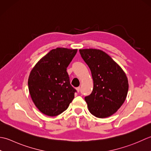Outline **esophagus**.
Segmentation results:
<instances>
[{
    "label": "esophagus",
    "mask_w": 151,
    "mask_h": 151,
    "mask_svg": "<svg viewBox=\"0 0 151 151\" xmlns=\"http://www.w3.org/2000/svg\"><path fill=\"white\" fill-rule=\"evenodd\" d=\"M76 90H77V91L78 92V93H79V91H80V87H77L76 88Z\"/></svg>",
    "instance_id": "obj_1"
}]
</instances>
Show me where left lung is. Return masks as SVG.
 Masks as SVG:
<instances>
[{"instance_id":"8db88e82","label":"left lung","mask_w":151,"mask_h":151,"mask_svg":"<svg viewBox=\"0 0 151 151\" xmlns=\"http://www.w3.org/2000/svg\"><path fill=\"white\" fill-rule=\"evenodd\" d=\"M91 70L94 87L85 96L89 111L98 118L114 114L124 102L128 91V78L117 63L105 52L96 49L79 50Z\"/></svg>"}]
</instances>
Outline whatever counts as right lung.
<instances>
[{
	"label": "right lung",
	"mask_w": 151,
	"mask_h": 151,
	"mask_svg": "<svg viewBox=\"0 0 151 151\" xmlns=\"http://www.w3.org/2000/svg\"><path fill=\"white\" fill-rule=\"evenodd\" d=\"M78 50L58 47L51 50L33 68L28 79L29 90L37 108L54 116L66 110L74 98L66 68Z\"/></svg>",
	"instance_id": "right-lung-1"
}]
</instances>
